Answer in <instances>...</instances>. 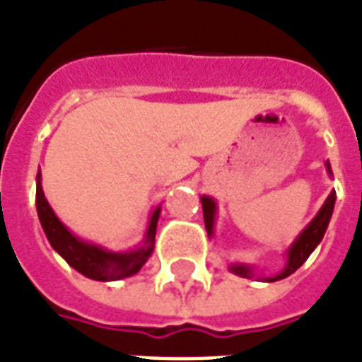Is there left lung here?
I'll list each match as a JSON object with an SVG mask.
<instances>
[{
  "mask_svg": "<svg viewBox=\"0 0 362 362\" xmlns=\"http://www.w3.org/2000/svg\"><path fill=\"white\" fill-rule=\"evenodd\" d=\"M327 173L332 178L331 163L327 161ZM334 203H337V192L332 189L329 193V197L325 199V203L320 209V212L315 214V218L310 221L308 226L304 227L300 235L295 238L289 250H287V261L286 267L281 269V272H278L276 276H270V278H261L263 281H278L284 280L287 276H291L297 269H300L304 264V261L310 257V253L314 252L317 244L323 240V235H325L327 227H329V221H331L332 210H334ZM201 204H203V216H204V227H206V233H209V238L214 235V223H216V212H218V206H216V201L209 195H203L201 197ZM229 270L233 274L240 276V278H253V269L246 263H231L229 264Z\"/></svg>",
  "mask_w": 362,
  "mask_h": 362,
  "instance_id": "obj_1",
  "label": "left lung"
}]
</instances>
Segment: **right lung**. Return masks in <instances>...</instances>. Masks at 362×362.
Listing matches in <instances>:
<instances>
[{
	"instance_id": "1",
	"label": "right lung",
	"mask_w": 362,
	"mask_h": 362,
	"mask_svg": "<svg viewBox=\"0 0 362 362\" xmlns=\"http://www.w3.org/2000/svg\"><path fill=\"white\" fill-rule=\"evenodd\" d=\"M35 204L37 216H39L42 231L47 235L50 246L73 269L78 270L82 276H86L90 280L116 281L122 278H129V276L136 274L142 269V264L146 263L148 257L152 255L161 206L153 209L141 246H136L135 250H129V252H110L107 247L78 238L58 220V216L54 214V210L50 209L45 192H42L41 169L37 173Z\"/></svg>"
}]
</instances>
